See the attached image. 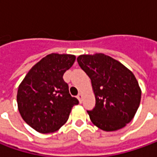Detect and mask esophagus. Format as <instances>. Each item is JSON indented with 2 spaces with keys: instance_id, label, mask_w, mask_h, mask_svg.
Masks as SVG:
<instances>
[{
  "instance_id": "esophagus-1",
  "label": "esophagus",
  "mask_w": 157,
  "mask_h": 157,
  "mask_svg": "<svg viewBox=\"0 0 157 157\" xmlns=\"http://www.w3.org/2000/svg\"><path fill=\"white\" fill-rule=\"evenodd\" d=\"M77 98H78V100H79V102L81 103V102H82V99H83V95H82L81 93H80V94H78V95L77 96Z\"/></svg>"
}]
</instances>
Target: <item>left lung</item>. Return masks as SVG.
I'll list each match as a JSON object with an SVG mask.
<instances>
[{"label":"left lung","mask_w":157,"mask_h":157,"mask_svg":"<svg viewBox=\"0 0 157 157\" xmlns=\"http://www.w3.org/2000/svg\"><path fill=\"white\" fill-rule=\"evenodd\" d=\"M78 63L91 78L95 106L87 111L92 122L104 131L124 128L140 105L142 91L133 72L103 53L80 55Z\"/></svg>","instance_id":"8db88e82"}]
</instances>
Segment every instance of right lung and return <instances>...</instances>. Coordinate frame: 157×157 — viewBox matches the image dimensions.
Here are the masks:
<instances>
[{
    "mask_svg": "<svg viewBox=\"0 0 157 157\" xmlns=\"http://www.w3.org/2000/svg\"><path fill=\"white\" fill-rule=\"evenodd\" d=\"M75 59L71 54H49L29 71L20 84L18 110L36 131L49 134L58 130L67 121L73 105L78 104L63 78Z\"/></svg>",
    "mask_w": 157,
    "mask_h": 157,
    "instance_id": "1",
    "label": "right lung"
}]
</instances>
